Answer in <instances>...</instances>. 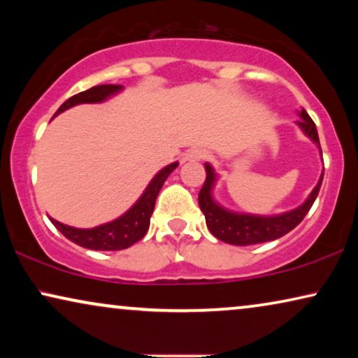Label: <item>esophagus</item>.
Instances as JSON below:
<instances>
[{
  "mask_svg": "<svg viewBox=\"0 0 358 358\" xmlns=\"http://www.w3.org/2000/svg\"><path fill=\"white\" fill-rule=\"evenodd\" d=\"M208 156L210 155H208L207 150L194 148V150H190L187 155H185V159H189V161H202V159H207Z\"/></svg>",
  "mask_w": 358,
  "mask_h": 358,
  "instance_id": "1",
  "label": "esophagus"
}]
</instances>
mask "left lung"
I'll list each match as a JSON object with an SVG mask.
<instances>
[{
	"mask_svg": "<svg viewBox=\"0 0 358 358\" xmlns=\"http://www.w3.org/2000/svg\"><path fill=\"white\" fill-rule=\"evenodd\" d=\"M300 117L301 120L296 122L298 127L305 131L306 136H310L320 146V136H317L315 122L311 120V117L308 115L305 109H301ZM205 171H207V178H205V182L199 192L200 210L205 215V222H207L210 233L215 238H218L220 241L234 244V246H249V244L273 241V239L282 238L283 234L292 231L306 217V213L310 212L311 205L315 203L317 194H320L322 176H324V171H322L321 178L317 180L316 187L313 189L310 197L298 208L280 215H272V217H261V215L231 212V210L223 208L218 202H215L212 190L215 187L217 174H215L213 168L208 163H205Z\"/></svg>",
	"mask_w": 358,
	"mask_h": 358,
	"instance_id": "obj_1",
	"label": "left lung"
}]
</instances>
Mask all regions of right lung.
I'll return each instance as SVG.
<instances>
[{"mask_svg":"<svg viewBox=\"0 0 358 358\" xmlns=\"http://www.w3.org/2000/svg\"><path fill=\"white\" fill-rule=\"evenodd\" d=\"M119 91H122L120 85L92 86L91 90L78 92V94L71 96L70 99L63 102L53 117H57L58 114H62L63 110L70 109L73 106L102 102L109 99L110 96L117 94ZM178 164L179 163H173L161 169L159 173L151 179V182L148 184V187L145 189V192L141 194V197L131 205V208L127 210L122 217L114 220V222L99 224V227L90 229L68 227V224H63L53 218H50V222L55 224V228L63 234V236L78 244V246H83L86 249H94V251H120V249L130 248L131 244L140 241V239L146 234V231H148L150 218L155 210L156 197H158L164 180L168 179V176L173 173L176 168H178Z\"/></svg>","mask_w":358,"mask_h":358,"instance_id":"1","label":"right lung"}]
</instances>
